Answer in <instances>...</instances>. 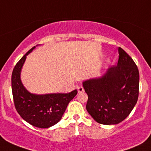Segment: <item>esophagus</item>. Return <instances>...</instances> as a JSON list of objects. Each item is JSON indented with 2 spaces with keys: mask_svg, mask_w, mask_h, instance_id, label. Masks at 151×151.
<instances>
[{
  "mask_svg": "<svg viewBox=\"0 0 151 151\" xmlns=\"http://www.w3.org/2000/svg\"><path fill=\"white\" fill-rule=\"evenodd\" d=\"M77 91H78L79 93H80L84 92V88L83 86H78L77 87Z\"/></svg>",
  "mask_w": 151,
  "mask_h": 151,
  "instance_id": "1",
  "label": "esophagus"
}]
</instances>
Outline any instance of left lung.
<instances>
[{"mask_svg":"<svg viewBox=\"0 0 151 151\" xmlns=\"http://www.w3.org/2000/svg\"><path fill=\"white\" fill-rule=\"evenodd\" d=\"M118 53L117 66L108 68L102 77L83 83L88 96L87 111L101 124H118L126 119L139 96L137 66L121 47Z\"/></svg>","mask_w":151,"mask_h":151,"instance_id":"8db88e82","label":"left lung"}]
</instances>
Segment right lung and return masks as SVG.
<instances>
[{
	"label": "right lung",
	"mask_w": 151,
	"mask_h": 151,
	"mask_svg": "<svg viewBox=\"0 0 151 151\" xmlns=\"http://www.w3.org/2000/svg\"><path fill=\"white\" fill-rule=\"evenodd\" d=\"M33 47L17 62L12 74V89L17 111L26 122L33 126L46 129L54 126L61 119L68 103L77 93V90L68 93L37 95L30 93L20 80L22 67L27 55Z\"/></svg>",
	"instance_id": "obj_1"
}]
</instances>
